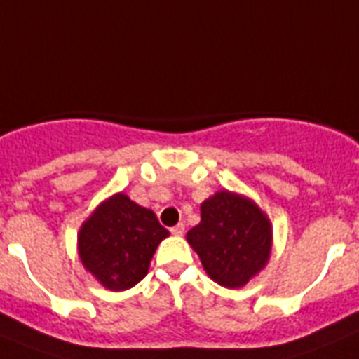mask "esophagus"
Segmentation results:
<instances>
[{
    "instance_id": "obj_1",
    "label": "esophagus",
    "mask_w": 359,
    "mask_h": 359,
    "mask_svg": "<svg viewBox=\"0 0 359 359\" xmlns=\"http://www.w3.org/2000/svg\"><path fill=\"white\" fill-rule=\"evenodd\" d=\"M183 231H185V224L183 223H177L176 226L170 228V233H172V236H183Z\"/></svg>"
}]
</instances>
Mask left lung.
Segmentation results:
<instances>
[{
    "label": "left lung",
    "instance_id": "1",
    "mask_svg": "<svg viewBox=\"0 0 359 359\" xmlns=\"http://www.w3.org/2000/svg\"><path fill=\"white\" fill-rule=\"evenodd\" d=\"M187 241L208 277L224 287H243L266 266L271 223L252 199L219 190L201 203V223Z\"/></svg>",
    "mask_w": 359,
    "mask_h": 359
}]
</instances>
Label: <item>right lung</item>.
Returning <instances> with one entry per match:
<instances>
[{"mask_svg": "<svg viewBox=\"0 0 359 359\" xmlns=\"http://www.w3.org/2000/svg\"><path fill=\"white\" fill-rule=\"evenodd\" d=\"M169 231L154 212L126 194L100 203L79 231V255L84 268L111 291L133 287L147 275L158 244Z\"/></svg>", "mask_w": 359, "mask_h": 359, "instance_id": "right-lung-1", "label": "right lung"}]
</instances>
